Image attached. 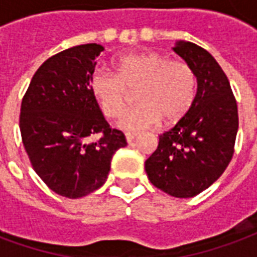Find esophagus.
Instances as JSON below:
<instances>
[{
  "mask_svg": "<svg viewBox=\"0 0 257 257\" xmlns=\"http://www.w3.org/2000/svg\"><path fill=\"white\" fill-rule=\"evenodd\" d=\"M134 138H137V134H133V133H126V140L127 142H131Z\"/></svg>",
  "mask_w": 257,
  "mask_h": 257,
  "instance_id": "1",
  "label": "esophagus"
}]
</instances>
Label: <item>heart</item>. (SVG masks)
I'll use <instances>...</instances> for the list:
<instances>
[{
	"mask_svg": "<svg viewBox=\"0 0 257 257\" xmlns=\"http://www.w3.org/2000/svg\"><path fill=\"white\" fill-rule=\"evenodd\" d=\"M113 75L95 69L89 76V90L102 115L116 119L126 110L136 90V108L121 117L120 126L142 130L160 120L166 126L181 121L192 109L198 78L192 65L156 52L131 53L112 63Z\"/></svg>",
	"mask_w": 257,
	"mask_h": 257,
	"instance_id": "1",
	"label": "heart"
}]
</instances>
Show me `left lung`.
Returning a JSON list of instances; mask_svg holds the SVG:
<instances>
[{"label": "left lung", "mask_w": 257, "mask_h": 257, "mask_svg": "<svg viewBox=\"0 0 257 257\" xmlns=\"http://www.w3.org/2000/svg\"><path fill=\"white\" fill-rule=\"evenodd\" d=\"M174 50L196 71L197 97L188 115L159 136L145 171L157 189L189 198L209 188L231 162L238 109L227 76L207 50L192 42H178Z\"/></svg>", "instance_id": "1"}]
</instances>
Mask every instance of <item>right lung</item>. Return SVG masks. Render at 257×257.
I'll list each match as a JSON object with an SVG mask.
<instances>
[{
  "label": "right lung",
  "instance_id": "1",
  "mask_svg": "<svg viewBox=\"0 0 257 257\" xmlns=\"http://www.w3.org/2000/svg\"><path fill=\"white\" fill-rule=\"evenodd\" d=\"M101 45L86 44L54 54L41 65L20 108V133L34 171L60 196H87L105 183L115 152L126 147L89 90ZM98 134L94 143L88 137Z\"/></svg>",
  "mask_w": 257,
  "mask_h": 257
}]
</instances>
